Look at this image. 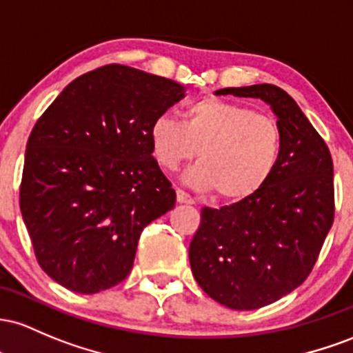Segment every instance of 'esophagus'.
<instances>
[{"mask_svg": "<svg viewBox=\"0 0 353 353\" xmlns=\"http://www.w3.org/2000/svg\"><path fill=\"white\" fill-rule=\"evenodd\" d=\"M176 201H178V203H188V205H192V203H193V198L190 196L188 193L185 192V190L176 188Z\"/></svg>", "mask_w": 353, "mask_h": 353, "instance_id": "34e87169", "label": "esophagus"}]
</instances>
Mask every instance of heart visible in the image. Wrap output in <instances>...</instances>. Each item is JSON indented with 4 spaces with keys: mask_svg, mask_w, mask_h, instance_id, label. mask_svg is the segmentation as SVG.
Returning a JSON list of instances; mask_svg holds the SVG:
<instances>
[{
    "mask_svg": "<svg viewBox=\"0 0 353 353\" xmlns=\"http://www.w3.org/2000/svg\"><path fill=\"white\" fill-rule=\"evenodd\" d=\"M150 143L165 170H176L198 153L200 163L190 170L188 180L228 201L259 192L282 155V132L273 118L221 98L193 101L183 121L158 114L150 126Z\"/></svg>",
    "mask_w": 353,
    "mask_h": 353,
    "instance_id": "obj_1",
    "label": "heart"
}]
</instances>
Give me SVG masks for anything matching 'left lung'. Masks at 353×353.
Segmentation results:
<instances>
[{
    "instance_id": "8db88e82",
    "label": "left lung",
    "mask_w": 353,
    "mask_h": 353,
    "mask_svg": "<svg viewBox=\"0 0 353 353\" xmlns=\"http://www.w3.org/2000/svg\"><path fill=\"white\" fill-rule=\"evenodd\" d=\"M216 94L267 101L282 132V155L270 180L228 207L201 208L188 250L205 294L233 310H255L310 275L334 223V161L323 138L279 86L263 83Z\"/></svg>"
}]
</instances>
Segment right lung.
<instances>
[{
	"instance_id": "right-lung-1",
	"label": "right lung",
	"mask_w": 353,
	"mask_h": 353,
	"mask_svg": "<svg viewBox=\"0 0 353 353\" xmlns=\"http://www.w3.org/2000/svg\"><path fill=\"white\" fill-rule=\"evenodd\" d=\"M183 97L173 80L113 63L71 81L38 118L19 208L54 282L97 294L132 272L143 228L176 200L152 155L150 126Z\"/></svg>"
}]
</instances>
